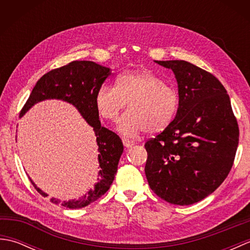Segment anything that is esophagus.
Here are the masks:
<instances>
[{"mask_svg":"<svg viewBox=\"0 0 250 250\" xmlns=\"http://www.w3.org/2000/svg\"><path fill=\"white\" fill-rule=\"evenodd\" d=\"M122 143H124L125 147H126V148H131L132 146L135 145V142L131 141L129 139H122Z\"/></svg>","mask_w":250,"mask_h":250,"instance_id":"esophagus-1","label":"esophagus"}]
</instances>
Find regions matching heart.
Returning <instances> with one entry per match:
<instances>
[{"label": "heart", "mask_w": 250, "mask_h": 250, "mask_svg": "<svg viewBox=\"0 0 250 250\" xmlns=\"http://www.w3.org/2000/svg\"><path fill=\"white\" fill-rule=\"evenodd\" d=\"M122 117L121 134L135 136L141 132L158 133L172 124L179 106L177 92L150 70L125 72L116 79V86L103 83L95 94V105L103 118L116 121Z\"/></svg>", "instance_id": "heart-1"}]
</instances>
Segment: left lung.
Segmentation results:
<instances>
[{
    "instance_id": "obj_1",
    "label": "left lung",
    "mask_w": 250,
    "mask_h": 250,
    "mask_svg": "<svg viewBox=\"0 0 250 250\" xmlns=\"http://www.w3.org/2000/svg\"><path fill=\"white\" fill-rule=\"evenodd\" d=\"M156 63L173 71L179 106L172 124L146 142L145 174L161 199L190 205L213 193L229 174L237 121L227 90L213 74L184 60Z\"/></svg>"
}]
</instances>
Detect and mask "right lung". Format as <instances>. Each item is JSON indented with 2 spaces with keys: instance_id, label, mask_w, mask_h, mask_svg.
Listing matches in <instances>:
<instances>
[{
  "instance_id": "1",
  "label": "right lung",
  "mask_w": 250,
  "mask_h": 250,
  "mask_svg": "<svg viewBox=\"0 0 250 250\" xmlns=\"http://www.w3.org/2000/svg\"><path fill=\"white\" fill-rule=\"evenodd\" d=\"M110 74L109 67L95 62L73 61L42 76L21 110L20 116H23L32 106L42 101L62 100L72 104L79 111L87 124L92 126L93 133L97 136L100 171L98 183L94 185V188L90 189L79 199L61 202L52 198L50 199L52 203L60 204L67 208H82L100 199L114 182L120 157L124 152V145L118 135L101 125L99 110L95 105V94ZM30 180L42 195H48L37 187L31 178Z\"/></svg>"
}]
</instances>
